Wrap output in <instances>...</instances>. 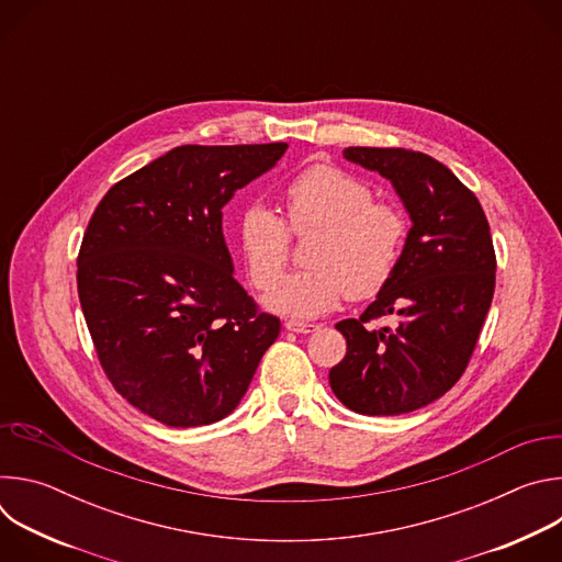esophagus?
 Returning a JSON list of instances; mask_svg holds the SVG:
<instances>
[{
	"label": "esophagus",
	"instance_id": "esophagus-1",
	"mask_svg": "<svg viewBox=\"0 0 562 562\" xmlns=\"http://www.w3.org/2000/svg\"><path fill=\"white\" fill-rule=\"evenodd\" d=\"M284 329H286V331H293V334L306 336V334L317 331V325H308V323H297V319H289V323H284Z\"/></svg>",
	"mask_w": 562,
	"mask_h": 562
}]
</instances>
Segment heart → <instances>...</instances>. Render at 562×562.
<instances>
[{
  "mask_svg": "<svg viewBox=\"0 0 562 562\" xmlns=\"http://www.w3.org/2000/svg\"><path fill=\"white\" fill-rule=\"evenodd\" d=\"M284 217L262 200L237 211L233 239L256 289H269L290 250V231L319 229L308 270L285 277L265 297L273 313L311 319L347 295L373 297L403 260L409 220L397 204L375 200L371 184L334 165H311L284 187Z\"/></svg>",
  "mask_w": 562,
  "mask_h": 562,
  "instance_id": "1",
  "label": "heart"
}]
</instances>
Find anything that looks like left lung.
Returning <instances> with one entry per match:
<instances>
[{"label": "left lung", "mask_w": 562, "mask_h": 562, "mask_svg": "<svg viewBox=\"0 0 562 562\" xmlns=\"http://www.w3.org/2000/svg\"><path fill=\"white\" fill-rule=\"evenodd\" d=\"M342 153L391 180L414 226L391 282L358 319L336 325L347 356L329 382L356 414H409L445 395L471 360L496 286L490 222L473 191L431 155L395 146ZM384 314H397L398 325L368 327Z\"/></svg>", "instance_id": "left-lung-1"}]
</instances>
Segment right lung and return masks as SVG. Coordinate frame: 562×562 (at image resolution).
Segmentation results:
<instances>
[{"label": "right lung", "mask_w": 562, "mask_h": 562, "mask_svg": "<svg viewBox=\"0 0 562 562\" xmlns=\"http://www.w3.org/2000/svg\"><path fill=\"white\" fill-rule=\"evenodd\" d=\"M286 148L178 146L113 184L87 226L77 293L98 360L157 423L226 418L280 334L233 278L222 206Z\"/></svg>", "instance_id": "1"}]
</instances>
